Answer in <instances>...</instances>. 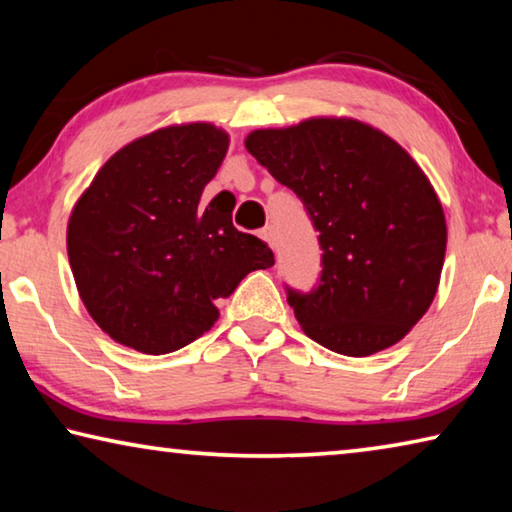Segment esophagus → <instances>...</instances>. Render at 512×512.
<instances>
[{"instance_id": "esophagus-1", "label": "esophagus", "mask_w": 512, "mask_h": 512, "mask_svg": "<svg viewBox=\"0 0 512 512\" xmlns=\"http://www.w3.org/2000/svg\"><path fill=\"white\" fill-rule=\"evenodd\" d=\"M259 237H262L264 241H268L275 248V228L273 225H266V228H262V232H259Z\"/></svg>"}]
</instances>
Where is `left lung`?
Masks as SVG:
<instances>
[{
	"label": "left lung",
	"mask_w": 512,
	"mask_h": 512,
	"mask_svg": "<svg viewBox=\"0 0 512 512\" xmlns=\"http://www.w3.org/2000/svg\"><path fill=\"white\" fill-rule=\"evenodd\" d=\"M246 149L305 205L320 277L287 302L309 339L345 357L395 345L436 296L447 225L427 176L400 144L354 119L255 131Z\"/></svg>",
	"instance_id": "left-lung-1"
}]
</instances>
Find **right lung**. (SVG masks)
Instances as JSON below:
<instances>
[{
    "instance_id": "right-lung-1",
    "label": "right lung",
    "mask_w": 512,
    "mask_h": 512,
    "mask_svg": "<svg viewBox=\"0 0 512 512\" xmlns=\"http://www.w3.org/2000/svg\"><path fill=\"white\" fill-rule=\"evenodd\" d=\"M228 151L212 124L169 126L117 151L76 203L67 255L103 332L167 354L210 329L250 271L275 264L266 241L232 225V207L201 205Z\"/></svg>"
}]
</instances>
